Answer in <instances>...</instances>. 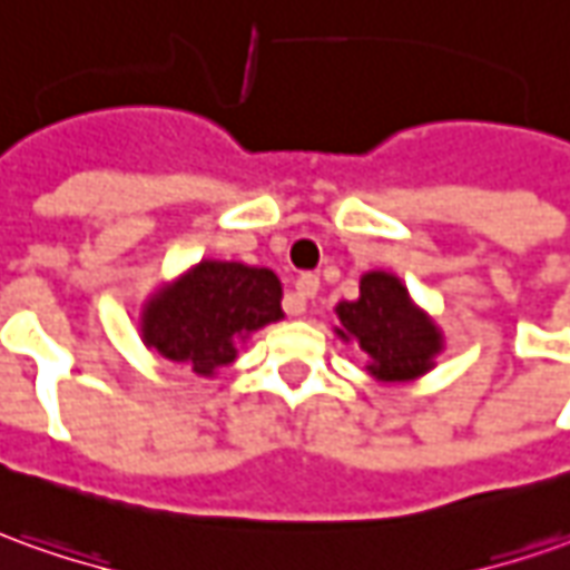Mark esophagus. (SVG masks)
Wrapping results in <instances>:
<instances>
[{"mask_svg":"<svg viewBox=\"0 0 570 570\" xmlns=\"http://www.w3.org/2000/svg\"><path fill=\"white\" fill-rule=\"evenodd\" d=\"M317 289H321V281H317V274H302L299 281H296V293L286 299V308H289V315H302L305 312V302L315 299Z\"/></svg>","mask_w":570,"mask_h":570,"instance_id":"1","label":"esophagus"}]
</instances>
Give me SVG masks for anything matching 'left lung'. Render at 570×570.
Here are the masks:
<instances>
[{"instance_id": "left-lung-1", "label": "left lung", "mask_w": 570, "mask_h": 570, "mask_svg": "<svg viewBox=\"0 0 570 570\" xmlns=\"http://www.w3.org/2000/svg\"><path fill=\"white\" fill-rule=\"evenodd\" d=\"M340 340H355L365 352L367 374L383 383H405L428 374L443 352V334L417 308L405 284L390 271H367L358 299L336 305Z\"/></svg>"}]
</instances>
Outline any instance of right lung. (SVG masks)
<instances>
[{"label": "right lung", "instance_id": "obj_1", "mask_svg": "<svg viewBox=\"0 0 570 570\" xmlns=\"http://www.w3.org/2000/svg\"><path fill=\"white\" fill-rule=\"evenodd\" d=\"M281 281L271 268L212 262L155 289L142 305V343L174 365L212 377L236 358V340L284 317Z\"/></svg>", "mask_w": 570, "mask_h": 570}]
</instances>
